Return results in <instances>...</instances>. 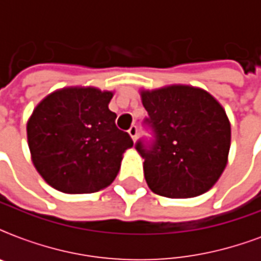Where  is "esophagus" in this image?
I'll list each match as a JSON object with an SVG mask.
<instances>
[{"label":"esophagus","mask_w":261,"mask_h":261,"mask_svg":"<svg viewBox=\"0 0 261 261\" xmlns=\"http://www.w3.org/2000/svg\"><path fill=\"white\" fill-rule=\"evenodd\" d=\"M128 134H130V137L135 142V141H137V137H138V128H137V126H131L130 130H128Z\"/></svg>","instance_id":"34e87169"}]
</instances>
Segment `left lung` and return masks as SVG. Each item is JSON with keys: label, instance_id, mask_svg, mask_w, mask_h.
Masks as SVG:
<instances>
[{"label": "left lung", "instance_id": "left-lung-1", "mask_svg": "<svg viewBox=\"0 0 261 261\" xmlns=\"http://www.w3.org/2000/svg\"><path fill=\"white\" fill-rule=\"evenodd\" d=\"M154 143L135 149L145 159L143 173L154 194L172 199L195 198L218 181L230 149V122L207 90L168 85L141 90Z\"/></svg>", "mask_w": 261, "mask_h": 261}]
</instances>
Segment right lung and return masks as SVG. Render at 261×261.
I'll return each mask as SVG.
<instances>
[{"instance_id":"right-lung-1","label":"right lung","mask_w":261,"mask_h":261,"mask_svg":"<svg viewBox=\"0 0 261 261\" xmlns=\"http://www.w3.org/2000/svg\"><path fill=\"white\" fill-rule=\"evenodd\" d=\"M114 93L69 87L39 102L27 123L31 159L47 184L65 194H92L114 181L134 142L115 124Z\"/></svg>"}]
</instances>
